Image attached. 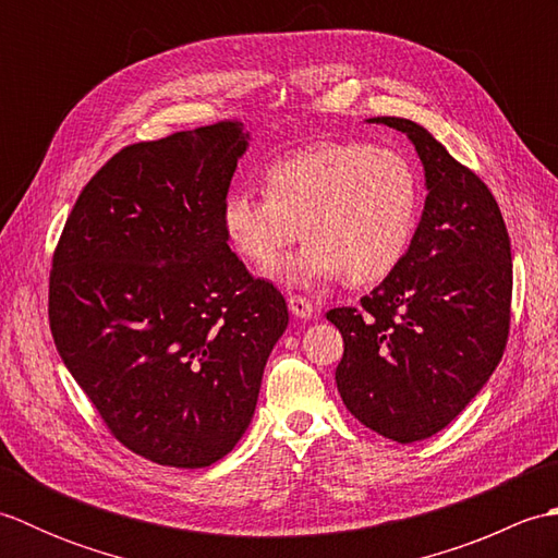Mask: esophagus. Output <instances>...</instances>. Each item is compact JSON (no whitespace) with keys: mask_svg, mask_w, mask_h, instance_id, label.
<instances>
[{"mask_svg":"<svg viewBox=\"0 0 558 558\" xmlns=\"http://www.w3.org/2000/svg\"><path fill=\"white\" fill-rule=\"evenodd\" d=\"M288 306H290L292 316H298V318H312V314H314L312 302L306 298H300V294H290Z\"/></svg>","mask_w":558,"mask_h":558,"instance_id":"1","label":"esophagus"}]
</instances>
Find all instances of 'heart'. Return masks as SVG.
Instances as JSON below:
<instances>
[{"mask_svg": "<svg viewBox=\"0 0 558 558\" xmlns=\"http://www.w3.org/2000/svg\"><path fill=\"white\" fill-rule=\"evenodd\" d=\"M422 186L402 153L362 141H328L270 165L266 196L232 192L220 225L234 252L266 268L300 240L298 256L268 270L290 288L348 272L354 286L388 278L417 230Z\"/></svg>", "mask_w": 558, "mask_h": 558, "instance_id": "obj_1", "label": "heart"}]
</instances>
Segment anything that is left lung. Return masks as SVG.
<instances>
[{"label": "left lung", "mask_w": 558, "mask_h": 558, "mask_svg": "<svg viewBox=\"0 0 558 558\" xmlns=\"http://www.w3.org/2000/svg\"><path fill=\"white\" fill-rule=\"evenodd\" d=\"M410 138L424 210L400 266L326 318L345 342L336 384L364 426L398 444L429 438L499 366L511 324L513 264L501 210L480 177L417 122L372 117Z\"/></svg>", "instance_id": "1"}]
</instances>
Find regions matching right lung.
Returning a JSON list of instances; mask_svg holds the SVG:
<instances>
[{"instance_id":"1","label":"right lung","mask_w":558,"mask_h":558,"mask_svg":"<svg viewBox=\"0 0 558 558\" xmlns=\"http://www.w3.org/2000/svg\"><path fill=\"white\" fill-rule=\"evenodd\" d=\"M240 122L136 144L83 186L50 272L59 357L120 441L208 468L252 424L288 304L228 244Z\"/></svg>"}]
</instances>
